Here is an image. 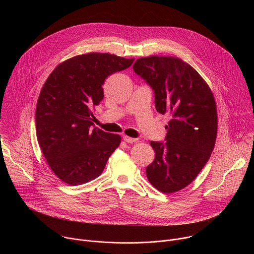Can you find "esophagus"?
<instances>
[{"label":"esophagus","instance_id":"34e87169","mask_svg":"<svg viewBox=\"0 0 254 254\" xmlns=\"http://www.w3.org/2000/svg\"><path fill=\"white\" fill-rule=\"evenodd\" d=\"M124 140H125L126 142H127V143H132V142H135L137 139H136V138H133V137H130V136L125 135V136H124Z\"/></svg>","mask_w":254,"mask_h":254}]
</instances>
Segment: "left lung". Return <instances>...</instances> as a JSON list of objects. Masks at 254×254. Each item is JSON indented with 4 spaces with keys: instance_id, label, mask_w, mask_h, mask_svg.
Here are the masks:
<instances>
[{
    "instance_id": "left-lung-1",
    "label": "left lung",
    "mask_w": 254,
    "mask_h": 254,
    "mask_svg": "<svg viewBox=\"0 0 254 254\" xmlns=\"http://www.w3.org/2000/svg\"><path fill=\"white\" fill-rule=\"evenodd\" d=\"M132 68L154 90L157 112L171 117L165 141L150 142L156 156L146 168L148 180L163 193L177 192L193 182L214 149L217 110L213 93L182 59L142 57Z\"/></svg>"
}]
</instances>
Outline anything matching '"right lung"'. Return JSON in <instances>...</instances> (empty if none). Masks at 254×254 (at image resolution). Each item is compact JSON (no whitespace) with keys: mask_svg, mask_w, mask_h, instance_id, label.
Wrapping results in <instances>:
<instances>
[{"mask_svg":"<svg viewBox=\"0 0 254 254\" xmlns=\"http://www.w3.org/2000/svg\"><path fill=\"white\" fill-rule=\"evenodd\" d=\"M133 60L108 53L78 55L60 63L44 83L36 131L49 167L64 183L76 186L97 178L120 146L119 134L92 127L91 108L103 98L105 78Z\"/></svg>","mask_w":254,"mask_h":254,"instance_id":"add662e5","label":"right lung"}]
</instances>
